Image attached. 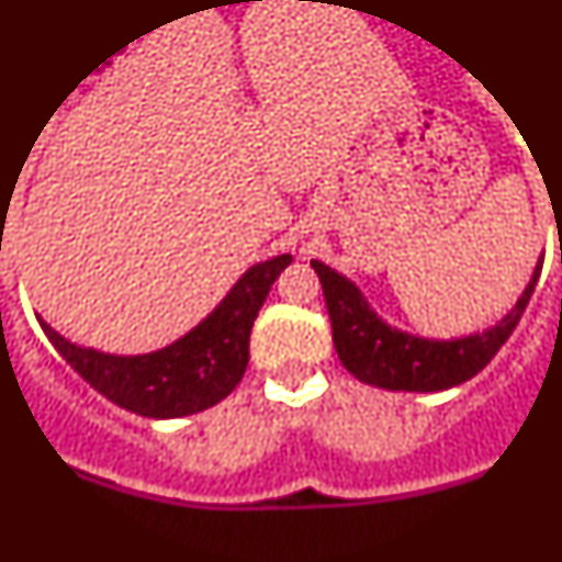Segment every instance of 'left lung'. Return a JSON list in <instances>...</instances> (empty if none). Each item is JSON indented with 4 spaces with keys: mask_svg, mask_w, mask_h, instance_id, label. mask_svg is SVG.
Masks as SVG:
<instances>
[{
    "mask_svg": "<svg viewBox=\"0 0 562 562\" xmlns=\"http://www.w3.org/2000/svg\"><path fill=\"white\" fill-rule=\"evenodd\" d=\"M312 267L324 286L331 340L346 371L376 389L428 394V391L461 385L498 355L532 297L540 270H543V258L535 267L532 281L526 284L518 304L506 312L498 324L475 335L453 337V340H428V337L394 329L382 317H376V312L349 278L326 267L324 261H312Z\"/></svg>",
    "mask_w": 562,
    "mask_h": 562,
    "instance_id": "left-lung-1",
    "label": "left lung"
}]
</instances>
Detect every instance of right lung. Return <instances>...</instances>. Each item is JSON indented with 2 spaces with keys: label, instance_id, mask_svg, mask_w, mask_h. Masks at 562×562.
<instances>
[{
  "label": "right lung",
  "instance_id": "1",
  "mask_svg": "<svg viewBox=\"0 0 562 562\" xmlns=\"http://www.w3.org/2000/svg\"><path fill=\"white\" fill-rule=\"evenodd\" d=\"M290 261L284 252L252 265L200 326L151 355H103L69 342L42 317L38 324L58 355L109 402L148 419H177L211 408L241 382L252 321Z\"/></svg>",
  "mask_w": 562,
  "mask_h": 562
}]
</instances>
